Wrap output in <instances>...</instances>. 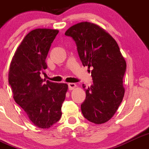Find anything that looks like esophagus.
Segmentation results:
<instances>
[{
  "mask_svg": "<svg viewBox=\"0 0 149 149\" xmlns=\"http://www.w3.org/2000/svg\"><path fill=\"white\" fill-rule=\"evenodd\" d=\"M76 87V84L74 83H69L68 84V88L69 90H72Z\"/></svg>",
  "mask_w": 149,
  "mask_h": 149,
  "instance_id": "34e87169",
  "label": "esophagus"
}]
</instances>
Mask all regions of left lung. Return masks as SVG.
<instances>
[{"instance_id": "8db88e82", "label": "left lung", "mask_w": 149, "mask_h": 149, "mask_svg": "<svg viewBox=\"0 0 149 149\" xmlns=\"http://www.w3.org/2000/svg\"><path fill=\"white\" fill-rule=\"evenodd\" d=\"M73 38L84 66L92 68L93 84L83 88L86 99L81 105L86 119L95 124L106 123L114 115L125 95L123 77L126 62L115 40L98 25L83 22L66 31Z\"/></svg>"}]
</instances>
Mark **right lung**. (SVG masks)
<instances>
[{"instance_id":"right-lung-1","label":"right lung","mask_w":149,"mask_h":149,"mask_svg":"<svg viewBox=\"0 0 149 149\" xmlns=\"http://www.w3.org/2000/svg\"><path fill=\"white\" fill-rule=\"evenodd\" d=\"M58 30L36 29L25 36L10 65L8 81L13 98L34 125L48 129L61 118L67 84L41 77L47 68L46 57Z\"/></svg>"}]
</instances>
